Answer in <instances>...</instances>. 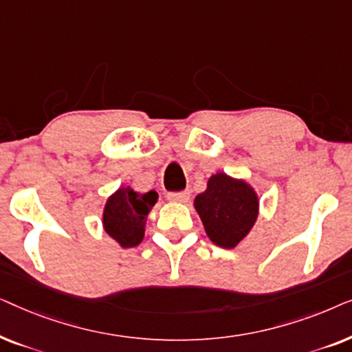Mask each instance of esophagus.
<instances>
[{"mask_svg":"<svg viewBox=\"0 0 352 352\" xmlns=\"http://www.w3.org/2000/svg\"><path fill=\"white\" fill-rule=\"evenodd\" d=\"M166 199L170 201H181V204H184L190 199V192L189 190H181V192H168L166 194Z\"/></svg>","mask_w":352,"mask_h":352,"instance_id":"esophagus-1","label":"esophagus"}]
</instances>
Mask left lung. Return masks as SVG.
I'll list each match as a JSON object with an SVG mask.
<instances>
[{"label": "left lung", "mask_w": 352, "mask_h": 352, "mask_svg": "<svg viewBox=\"0 0 352 352\" xmlns=\"http://www.w3.org/2000/svg\"><path fill=\"white\" fill-rule=\"evenodd\" d=\"M194 205L211 242L223 248H234L258 218L254 190L224 173L210 177L208 187L195 197Z\"/></svg>", "instance_id": "obj_1"}]
</instances>
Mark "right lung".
I'll return each mask as SVG.
<instances>
[{"instance_id": "right-lung-1", "label": "right lung", "mask_w": 352, "mask_h": 352, "mask_svg": "<svg viewBox=\"0 0 352 352\" xmlns=\"http://www.w3.org/2000/svg\"><path fill=\"white\" fill-rule=\"evenodd\" d=\"M157 192L138 194L131 187H122L110 197L104 210V229L122 247L141 243L148 211L157 201Z\"/></svg>"}]
</instances>
